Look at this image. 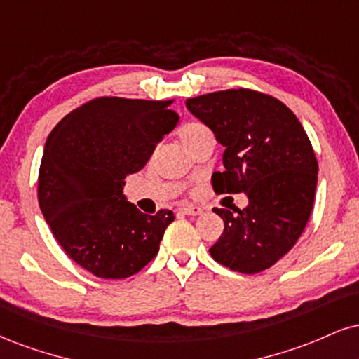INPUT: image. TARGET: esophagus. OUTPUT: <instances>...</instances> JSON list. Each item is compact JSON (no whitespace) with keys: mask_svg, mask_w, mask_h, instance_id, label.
<instances>
[{"mask_svg":"<svg viewBox=\"0 0 359 359\" xmlns=\"http://www.w3.org/2000/svg\"><path fill=\"white\" fill-rule=\"evenodd\" d=\"M182 214L185 215H201L204 212V209L202 207H197V205H187V207H182Z\"/></svg>","mask_w":359,"mask_h":359,"instance_id":"esophagus-1","label":"esophagus"}]
</instances>
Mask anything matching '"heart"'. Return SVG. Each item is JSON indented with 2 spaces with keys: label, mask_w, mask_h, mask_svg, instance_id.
Segmentation results:
<instances>
[{
  "label": "heart",
  "mask_w": 359,
  "mask_h": 359,
  "mask_svg": "<svg viewBox=\"0 0 359 359\" xmlns=\"http://www.w3.org/2000/svg\"><path fill=\"white\" fill-rule=\"evenodd\" d=\"M207 132H209V128H207L205 125L198 122H189L179 128V138L185 147H189L191 144H194L198 137L204 135Z\"/></svg>",
  "instance_id": "1"
}]
</instances>
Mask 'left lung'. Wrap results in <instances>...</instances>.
I'll return each instance as SVG.
<instances>
[{
	"label": "left lung",
	"mask_w": 359,
	"mask_h": 359,
	"mask_svg": "<svg viewBox=\"0 0 359 359\" xmlns=\"http://www.w3.org/2000/svg\"><path fill=\"white\" fill-rule=\"evenodd\" d=\"M189 111L224 145L215 194H241L245 209H217L224 232L210 248L219 264L243 274L269 269L303 234L313 210L318 161L297 116L278 98L249 88L189 98Z\"/></svg>",
	"instance_id": "obj_1"
}]
</instances>
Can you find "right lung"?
Here are the masks:
<instances>
[{
	"label": "right lung",
	"instance_id": "1",
	"mask_svg": "<svg viewBox=\"0 0 359 359\" xmlns=\"http://www.w3.org/2000/svg\"><path fill=\"white\" fill-rule=\"evenodd\" d=\"M174 100L98 97L72 110L46 138L38 202L55 239L102 279L137 274L157 256L172 210L140 212L123 179L145 165L174 130Z\"/></svg>",
	"mask_w": 359,
	"mask_h": 359
}]
</instances>
